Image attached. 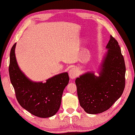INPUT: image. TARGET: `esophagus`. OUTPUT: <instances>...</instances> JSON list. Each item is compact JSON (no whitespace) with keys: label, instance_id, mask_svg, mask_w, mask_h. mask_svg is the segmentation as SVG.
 Returning <instances> with one entry per match:
<instances>
[{"label":"esophagus","instance_id":"34e87169","mask_svg":"<svg viewBox=\"0 0 135 135\" xmlns=\"http://www.w3.org/2000/svg\"><path fill=\"white\" fill-rule=\"evenodd\" d=\"M69 76H70V78L72 79H74L75 78H76L78 74V71L76 68H72L68 72Z\"/></svg>","mask_w":135,"mask_h":135}]
</instances>
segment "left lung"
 I'll use <instances>...</instances> for the list:
<instances>
[{
	"label": "left lung",
	"instance_id": "8db88e82",
	"mask_svg": "<svg viewBox=\"0 0 135 135\" xmlns=\"http://www.w3.org/2000/svg\"><path fill=\"white\" fill-rule=\"evenodd\" d=\"M99 71V76L88 72L76 78L80 105L89 114L108 110L122 96L126 84V65L120 47L111 35Z\"/></svg>",
	"mask_w": 135,
	"mask_h": 135
}]
</instances>
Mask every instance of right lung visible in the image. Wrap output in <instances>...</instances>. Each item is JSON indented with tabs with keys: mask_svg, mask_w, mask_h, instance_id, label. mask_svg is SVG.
<instances>
[{
	"mask_svg": "<svg viewBox=\"0 0 135 135\" xmlns=\"http://www.w3.org/2000/svg\"><path fill=\"white\" fill-rule=\"evenodd\" d=\"M12 46L9 56V75L19 104L33 115L47 118L59 109L64 88L70 80L67 72L55 75L46 83L34 82L20 70Z\"/></svg>",
	"mask_w": 135,
	"mask_h": 135,
	"instance_id": "add662e5",
	"label": "right lung"
}]
</instances>
